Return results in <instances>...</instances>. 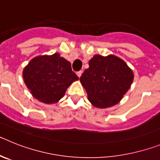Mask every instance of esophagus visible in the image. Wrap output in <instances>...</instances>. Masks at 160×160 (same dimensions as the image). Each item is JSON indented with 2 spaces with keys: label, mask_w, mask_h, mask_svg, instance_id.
I'll return each instance as SVG.
<instances>
[{
  "label": "esophagus",
  "mask_w": 160,
  "mask_h": 160,
  "mask_svg": "<svg viewBox=\"0 0 160 160\" xmlns=\"http://www.w3.org/2000/svg\"><path fill=\"white\" fill-rule=\"evenodd\" d=\"M82 73V70H80V71L77 72V75H78V78L81 77Z\"/></svg>",
  "instance_id": "34e87169"
}]
</instances>
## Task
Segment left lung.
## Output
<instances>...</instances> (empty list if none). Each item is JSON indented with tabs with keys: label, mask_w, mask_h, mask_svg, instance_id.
Segmentation results:
<instances>
[{
	"label": "left lung",
	"mask_w": 160,
	"mask_h": 160,
	"mask_svg": "<svg viewBox=\"0 0 160 160\" xmlns=\"http://www.w3.org/2000/svg\"><path fill=\"white\" fill-rule=\"evenodd\" d=\"M134 73L127 63L114 55H94L80 77L88 100L98 108L116 105L128 92Z\"/></svg>",
	"instance_id": "8db88e82"
}]
</instances>
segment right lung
I'll list each match as a JSON object with an SVG mask.
<instances>
[{
  "mask_svg": "<svg viewBox=\"0 0 160 160\" xmlns=\"http://www.w3.org/2000/svg\"><path fill=\"white\" fill-rule=\"evenodd\" d=\"M23 78L32 95L46 104L56 103L78 77L59 53L38 56L24 68Z\"/></svg>",
  "mask_w": 160,
  "mask_h": 160,
  "instance_id": "1",
  "label": "right lung"
}]
</instances>
